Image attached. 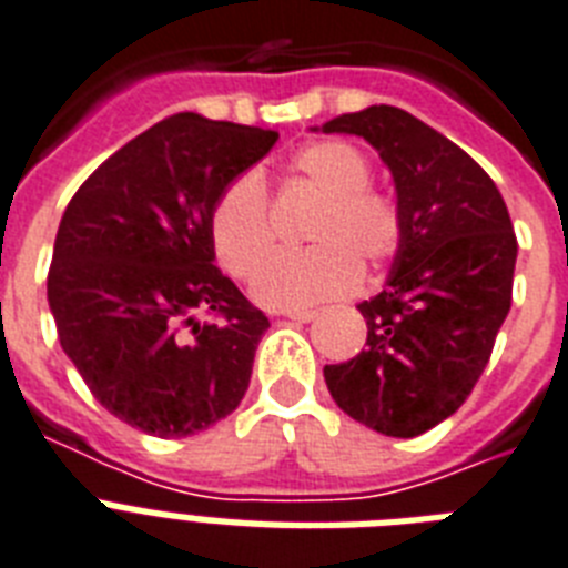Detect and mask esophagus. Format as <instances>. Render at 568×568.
I'll list each match as a JSON object with an SVG mask.
<instances>
[{"mask_svg":"<svg viewBox=\"0 0 568 568\" xmlns=\"http://www.w3.org/2000/svg\"><path fill=\"white\" fill-rule=\"evenodd\" d=\"M276 315L288 317V321H297V324H308V321H315L317 312L315 308H283V312H276Z\"/></svg>","mask_w":568,"mask_h":568,"instance_id":"1","label":"esophagus"}]
</instances>
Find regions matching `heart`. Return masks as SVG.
<instances>
[{
    "label": "heart",
    "instance_id": "heart-1",
    "mask_svg": "<svg viewBox=\"0 0 568 568\" xmlns=\"http://www.w3.org/2000/svg\"><path fill=\"white\" fill-rule=\"evenodd\" d=\"M297 183L321 195L312 212L308 251L280 253L256 271L271 244L268 189L260 174H242L212 210V247L233 276H253V297L268 308H303L344 297L362 280V265L379 268L403 244V212L394 197L371 189V163L347 142L324 140L292 160Z\"/></svg>",
    "mask_w": 568,
    "mask_h": 568
}]
</instances>
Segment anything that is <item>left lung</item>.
Returning a JSON list of instances; mask_svg holds the SVG:
<instances>
[{
	"label": "left lung",
	"instance_id": "8db88e82",
	"mask_svg": "<svg viewBox=\"0 0 568 568\" xmlns=\"http://www.w3.org/2000/svg\"><path fill=\"white\" fill-rule=\"evenodd\" d=\"M356 133L394 174L403 244L388 283L358 303L367 347L324 379L344 414L417 437L467 403L510 312L516 236L499 189L444 133L390 104L324 124Z\"/></svg>",
	"mask_w": 568,
	"mask_h": 568
}]
</instances>
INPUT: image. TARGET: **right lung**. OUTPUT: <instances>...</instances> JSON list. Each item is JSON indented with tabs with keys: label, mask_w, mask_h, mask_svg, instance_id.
I'll use <instances>...</instances> for the list:
<instances>
[{
	"label": "right lung",
	"mask_w": 568,
	"mask_h": 568,
	"mask_svg": "<svg viewBox=\"0 0 568 568\" xmlns=\"http://www.w3.org/2000/svg\"><path fill=\"white\" fill-rule=\"evenodd\" d=\"M276 140L178 113L108 156L60 219L49 268L60 347L92 396L145 435L204 432L251 385L271 324L212 265V210Z\"/></svg>",
	"instance_id": "add662e5"
}]
</instances>
